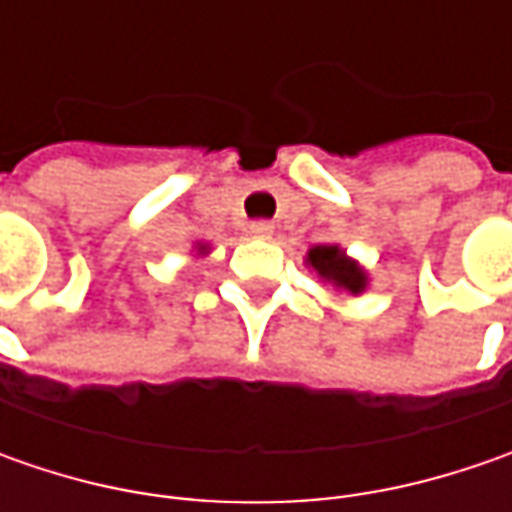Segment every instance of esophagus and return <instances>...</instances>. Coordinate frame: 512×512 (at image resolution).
I'll return each mask as SVG.
<instances>
[{
    "label": "esophagus",
    "instance_id": "34e87169",
    "mask_svg": "<svg viewBox=\"0 0 512 512\" xmlns=\"http://www.w3.org/2000/svg\"><path fill=\"white\" fill-rule=\"evenodd\" d=\"M253 236H259V239H267V236H273V225L270 222H253V225L247 227Z\"/></svg>",
    "mask_w": 512,
    "mask_h": 512
}]
</instances>
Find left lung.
<instances>
[{
	"mask_svg": "<svg viewBox=\"0 0 512 512\" xmlns=\"http://www.w3.org/2000/svg\"><path fill=\"white\" fill-rule=\"evenodd\" d=\"M307 265L319 273V279H325L330 285L342 287L347 293H362L367 287V273L359 262L347 259L339 245H316L307 250Z\"/></svg>",
	"mask_w": 512,
	"mask_h": 512,
	"instance_id": "obj_1",
	"label": "left lung"
}]
</instances>
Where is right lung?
<instances>
[{
    "label": "right lung",
    "instance_id": "1",
    "mask_svg": "<svg viewBox=\"0 0 512 512\" xmlns=\"http://www.w3.org/2000/svg\"><path fill=\"white\" fill-rule=\"evenodd\" d=\"M199 253H205V245H199Z\"/></svg>",
    "mask_w": 512,
    "mask_h": 512
}]
</instances>
